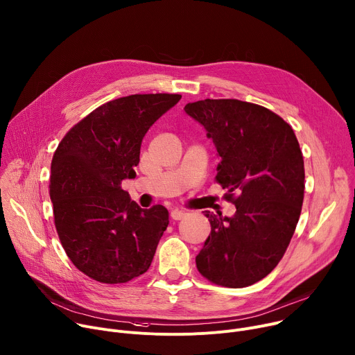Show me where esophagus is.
<instances>
[{"mask_svg": "<svg viewBox=\"0 0 355 355\" xmlns=\"http://www.w3.org/2000/svg\"><path fill=\"white\" fill-rule=\"evenodd\" d=\"M185 216V211H181V209H173L171 211V218L174 219V220H180V219H182Z\"/></svg>", "mask_w": 355, "mask_h": 355, "instance_id": "34e87169", "label": "esophagus"}]
</instances>
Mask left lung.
Wrapping results in <instances>:
<instances>
[{
	"instance_id": "obj_1",
	"label": "left lung",
	"mask_w": 355,
	"mask_h": 355,
	"mask_svg": "<svg viewBox=\"0 0 355 355\" xmlns=\"http://www.w3.org/2000/svg\"><path fill=\"white\" fill-rule=\"evenodd\" d=\"M184 110L212 139L220 157L216 181L236 207L232 216L205 211L211 234L196 257L197 269L219 286H250L276 268L299 222L304 197L299 141L282 117L259 105L205 99Z\"/></svg>"
}]
</instances>
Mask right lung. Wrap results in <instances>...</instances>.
Listing matches in <instances>:
<instances>
[{
	"label": "right lung",
	"mask_w": 355,
	"mask_h": 355,
	"mask_svg": "<svg viewBox=\"0 0 355 355\" xmlns=\"http://www.w3.org/2000/svg\"><path fill=\"white\" fill-rule=\"evenodd\" d=\"M180 99L155 93L107 102L59 143L49 185L55 227L69 259L86 276L116 284L148 270L168 211L140 208L121 181L136 178L143 137Z\"/></svg>",
	"instance_id": "obj_1"
}]
</instances>
